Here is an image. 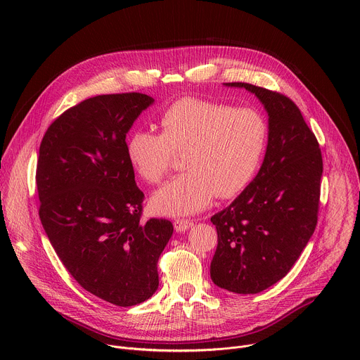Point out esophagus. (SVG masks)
<instances>
[{"label":"esophagus","instance_id":"esophagus-1","mask_svg":"<svg viewBox=\"0 0 360 360\" xmlns=\"http://www.w3.org/2000/svg\"><path fill=\"white\" fill-rule=\"evenodd\" d=\"M193 222L191 219H175L174 221V226L176 229V232H185L189 228H192Z\"/></svg>","mask_w":360,"mask_h":360}]
</instances>
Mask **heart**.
Segmentation results:
<instances>
[{
	"mask_svg": "<svg viewBox=\"0 0 360 360\" xmlns=\"http://www.w3.org/2000/svg\"><path fill=\"white\" fill-rule=\"evenodd\" d=\"M161 134L135 129L127 141V155L148 184L158 185L182 153L186 169L150 199L157 214L182 217L196 214L218 195L232 198L253 179L265 155L269 125L252 107L181 98L160 117Z\"/></svg>",
	"mask_w": 360,
	"mask_h": 360,
	"instance_id": "b5f03b06",
	"label": "heart"
}]
</instances>
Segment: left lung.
<instances>
[{
  "mask_svg": "<svg viewBox=\"0 0 360 360\" xmlns=\"http://www.w3.org/2000/svg\"><path fill=\"white\" fill-rule=\"evenodd\" d=\"M226 85L261 99L269 115V138L258 175L211 218L218 232L211 279L229 292L259 293L288 275L315 232L322 152L290 98L246 82Z\"/></svg>",
  "mask_w": 360,
  "mask_h": 360,
  "instance_id": "1",
  "label": "left lung"
}]
</instances>
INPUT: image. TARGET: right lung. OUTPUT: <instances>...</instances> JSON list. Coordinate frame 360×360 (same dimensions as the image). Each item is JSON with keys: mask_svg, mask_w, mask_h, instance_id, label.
I'll return each instance as SVG.
<instances>
[{"mask_svg": "<svg viewBox=\"0 0 360 360\" xmlns=\"http://www.w3.org/2000/svg\"><path fill=\"white\" fill-rule=\"evenodd\" d=\"M153 102L139 92L88 98L63 112L41 141L39 219L81 288L115 306L149 299L168 219L142 221L143 192L127 155V132Z\"/></svg>", "mask_w": 360, "mask_h": 360, "instance_id": "obj_1", "label": "right lung"}]
</instances>
